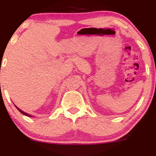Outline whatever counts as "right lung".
Segmentation results:
<instances>
[{"instance_id": "1", "label": "right lung", "mask_w": 156, "mask_h": 156, "mask_svg": "<svg viewBox=\"0 0 156 156\" xmlns=\"http://www.w3.org/2000/svg\"><path fill=\"white\" fill-rule=\"evenodd\" d=\"M16 108H17V110H18L20 112V113H22V114H24V115H26V116H28V117H31V115H29V114H26V112H23L22 110H20V109L19 108H17V106H16Z\"/></svg>"}]
</instances>
